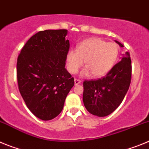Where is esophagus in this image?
<instances>
[{"label": "esophagus", "mask_w": 149, "mask_h": 149, "mask_svg": "<svg viewBox=\"0 0 149 149\" xmlns=\"http://www.w3.org/2000/svg\"><path fill=\"white\" fill-rule=\"evenodd\" d=\"M80 83H81V81H80L79 79H74V84H75V85H77V84H79Z\"/></svg>", "instance_id": "esophagus-1"}]
</instances>
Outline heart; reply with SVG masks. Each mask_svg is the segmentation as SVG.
Here are the masks:
<instances>
[{
    "mask_svg": "<svg viewBox=\"0 0 149 149\" xmlns=\"http://www.w3.org/2000/svg\"><path fill=\"white\" fill-rule=\"evenodd\" d=\"M120 51L116 42H107L98 37H92L82 41L78 44L77 50L68 51L66 56L68 72L75 74L84 64L86 68L82 75L92 74L94 77L106 75L115 65Z\"/></svg>",
    "mask_w": 149,
    "mask_h": 149,
    "instance_id": "obj_1",
    "label": "heart"
}]
</instances>
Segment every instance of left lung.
I'll use <instances>...</instances> for the list:
<instances>
[{
  "mask_svg": "<svg viewBox=\"0 0 149 149\" xmlns=\"http://www.w3.org/2000/svg\"><path fill=\"white\" fill-rule=\"evenodd\" d=\"M121 47L123 45L116 41ZM131 56L126 52L106 76L98 80L84 81L83 101L86 110L97 116L112 113L123 101L131 81Z\"/></svg>",
  "mask_w": 149,
  "mask_h": 149,
  "instance_id": "8db88e82",
  "label": "left lung"
}]
</instances>
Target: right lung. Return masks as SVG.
I'll use <instances>...</instances> for the list:
<instances>
[{
	"label": "right lung",
	"mask_w": 149,
	"mask_h": 149,
	"mask_svg": "<svg viewBox=\"0 0 149 149\" xmlns=\"http://www.w3.org/2000/svg\"><path fill=\"white\" fill-rule=\"evenodd\" d=\"M67 30L39 31L29 39L17 60L18 89L29 110L44 121L63 110L74 77L65 68L69 50Z\"/></svg>",
	"instance_id": "obj_1"
}]
</instances>
